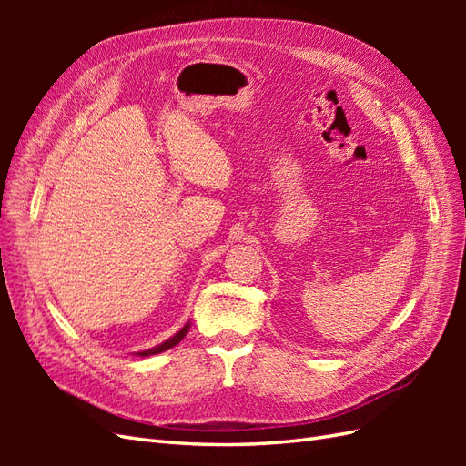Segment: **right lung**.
<instances>
[{"instance_id":"obj_1","label":"right lung","mask_w":466,"mask_h":466,"mask_svg":"<svg viewBox=\"0 0 466 466\" xmlns=\"http://www.w3.org/2000/svg\"><path fill=\"white\" fill-rule=\"evenodd\" d=\"M190 330V320L185 324V327H182L177 334H173L171 338H167L165 342H161V344H157V346H153V348H149V350H142V351H134V356H139V358H147V356H155V354H161V351H165V350H168V348H173V346H177L182 338L187 336V332Z\"/></svg>"}]
</instances>
